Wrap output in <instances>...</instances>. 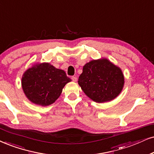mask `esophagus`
Masks as SVG:
<instances>
[{
	"mask_svg": "<svg viewBox=\"0 0 154 154\" xmlns=\"http://www.w3.org/2000/svg\"><path fill=\"white\" fill-rule=\"evenodd\" d=\"M72 80L73 82H77V78L76 77H75V76H72Z\"/></svg>",
	"mask_w": 154,
	"mask_h": 154,
	"instance_id": "obj_1",
	"label": "esophagus"
}]
</instances>
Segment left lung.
<instances>
[{"instance_id":"8db88e82","label":"left lung","mask_w":154,"mask_h":154,"mask_svg":"<svg viewBox=\"0 0 154 154\" xmlns=\"http://www.w3.org/2000/svg\"><path fill=\"white\" fill-rule=\"evenodd\" d=\"M124 75L108 60H92L83 67L78 84L87 97L102 103L116 98L122 90Z\"/></svg>"}]
</instances>
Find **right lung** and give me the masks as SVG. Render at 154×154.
I'll list each match as a JSON object with an SVG mask.
<instances>
[{"instance_id": "obj_1", "label": "right lung", "mask_w": 154, "mask_h": 154, "mask_svg": "<svg viewBox=\"0 0 154 154\" xmlns=\"http://www.w3.org/2000/svg\"><path fill=\"white\" fill-rule=\"evenodd\" d=\"M70 81L64 70L49 63H42L25 72L22 78V87L31 102L48 106L57 100L63 87Z\"/></svg>"}]
</instances>
